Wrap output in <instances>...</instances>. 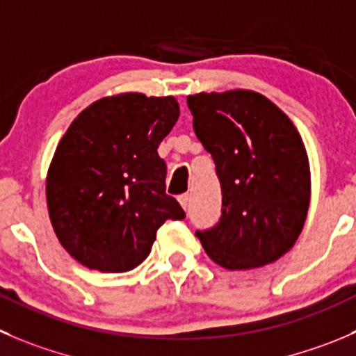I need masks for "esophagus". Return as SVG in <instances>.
Instances as JSON below:
<instances>
[{
	"label": "esophagus",
	"mask_w": 356,
	"mask_h": 356,
	"mask_svg": "<svg viewBox=\"0 0 356 356\" xmlns=\"http://www.w3.org/2000/svg\"><path fill=\"white\" fill-rule=\"evenodd\" d=\"M189 202H191V195H188V193H186V195L179 196V203H181V207H182V209H184V210H188Z\"/></svg>",
	"instance_id": "1"
}]
</instances>
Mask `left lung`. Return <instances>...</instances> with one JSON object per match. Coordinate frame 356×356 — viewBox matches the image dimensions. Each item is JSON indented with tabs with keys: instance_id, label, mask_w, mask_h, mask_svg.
<instances>
[{
	"instance_id": "1",
	"label": "left lung",
	"mask_w": 356,
	"mask_h": 356,
	"mask_svg": "<svg viewBox=\"0 0 356 356\" xmlns=\"http://www.w3.org/2000/svg\"><path fill=\"white\" fill-rule=\"evenodd\" d=\"M193 129L212 154L222 191L219 222L196 231L226 270H254L294 247L308 216L312 175L301 136L252 90L188 95Z\"/></svg>"
}]
</instances>
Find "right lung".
<instances>
[{"label": "right lung", "instance_id": "1", "mask_svg": "<svg viewBox=\"0 0 356 356\" xmlns=\"http://www.w3.org/2000/svg\"><path fill=\"white\" fill-rule=\"evenodd\" d=\"M179 118L174 97L113 95L83 109L58 143L47 174V203L62 247L102 273L134 270L156 231L186 213L165 193L158 146Z\"/></svg>", "mask_w": 356, "mask_h": 356}]
</instances>
